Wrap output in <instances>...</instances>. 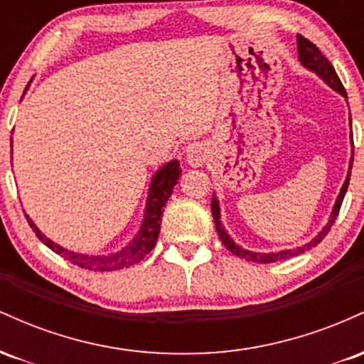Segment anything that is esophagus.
Listing matches in <instances>:
<instances>
[{"instance_id":"esophagus-1","label":"esophagus","mask_w":364,"mask_h":364,"mask_svg":"<svg viewBox=\"0 0 364 364\" xmlns=\"http://www.w3.org/2000/svg\"><path fill=\"white\" fill-rule=\"evenodd\" d=\"M186 161L191 168H200L207 159V147L202 141H191L185 150Z\"/></svg>"}]
</instances>
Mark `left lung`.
Here are the masks:
<instances>
[{
  "mask_svg": "<svg viewBox=\"0 0 364 364\" xmlns=\"http://www.w3.org/2000/svg\"><path fill=\"white\" fill-rule=\"evenodd\" d=\"M298 54H299V61H301V65L304 68H308L310 72L316 73L318 77L327 83L328 87H332L333 90L337 92V94H341L342 97L348 99V94H346L344 87H342V82L341 78L337 77L336 70H333V66L330 65V61L327 58L323 56V54L320 53V49L316 48L315 44L310 43L308 39H304L303 36H298ZM349 127H353V123H350V118H349ZM350 161H349V171H348V176H346V181L344 185H342L339 195H337L336 198V203H333V208L332 212H330V217H328V223L321 228V231L313 237L311 241H308V243H304L301 246H296V248H291V250H281V252H269V253H260V252H250V250L243 248V246L236 245V241L232 240L231 236L228 235V231L224 229L223 223H220V207H219V200H217L215 193L212 195V203H210V208H212V215H214V220H215V229H217V235H219L220 241H223V245L225 248L229 250L231 253H235L236 257H241L245 258V260L248 262H257V263H272V262H279V260H286V258H291V257H296V255H301L304 252H308V250L315 248L316 245L320 243L321 240H323L325 236H327V232L330 231V228H332V224L336 223L337 215H339V210H341V205H342V200H344V195L346 191H348V186H349V178H350V169H353V161H354V145H353V128H350Z\"/></svg>",
  "mask_w": 364,
  "mask_h": 364,
  "instance_id": "left-lung-1",
  "label": "left lung"
}]
</instances>
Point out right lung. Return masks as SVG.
<instances>
[{
	"label": "right lung",
	"instance_id": "1",
	"mask_svg": "<svg viewBox=\"0 0 364 364\" xmlns=\"http://www.w3.org/2000/svg\"><path fill=\"white\" fill-rule=\"evenodd\" d=\"M10 147H14V141L10 144ZM179 176H181V168H179V162L176 159L166 162L164 166H161V168L156 171V174H154L152 179H150L147 205H145L144 219H141L140 229L136 231V235L133 236V240L129 241L127 246H123V248L118 250V252L106 253V255H87V253L70 252V250L63 248L61 245L54 243V241L49 240L48 236H44L43 232L39 231V228L34 224V220H32L27 214H25V217H27L28 225L34 229L36 236L39 237L48 248H51L54 253L61 255L63 258L72 262L73 265H78L87 270H94V272H111V270H119V269H124V267L135 265V263L144 260V258L152 252V248L157 243L159 232H161V223H162V214H164L166 202H168L169 196L173 195V188L176 186Z\"/></svg>",
	"mask_w": 364,
	"mask_h": 364
}]
</instances>
